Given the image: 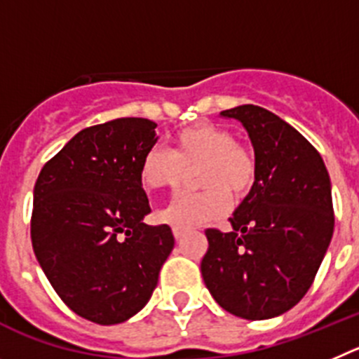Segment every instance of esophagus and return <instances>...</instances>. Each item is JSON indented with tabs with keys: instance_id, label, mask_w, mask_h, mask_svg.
<instances>
[{
	"instance_id": "1",
	"label": "esophagus",
	"mask_w": 359,
	"mask_h": 359,
	"mask_svg": "<svg viewBox=\"0 0 359 359\" xmlns=\"http://www.w3.org/2000/svg\"><path fill=\"white\" fill-rule=\"evenodd\" d=\"M173 236H175V240L177 241H180L184 238V231L182 229H177V227H173Z\"/></svg>"
}]
</instances>
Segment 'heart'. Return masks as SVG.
I'll return each mask as SVG.
<instances>
[{"label": "heart", "mask_w": 359, "mask_h": 359, "mask_svg": "<svg viewBox=\"0 0 359 359\" xmlns=\"http://www.w3.org/2000/svg\"><path fill=\"white\" fill-rule=\"evenodd\" d=\"M196 172L198 193H182L159 211V219L189 231L225 216L231 196L243 200L257 182L256 154L236 141L232 130L215 123H196L172 137V151L151 148L140 164V179L147 189H177Z\"/></svg>", "instance_id": "obj_1"}]
</instances>
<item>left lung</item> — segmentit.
Instances as JSON below:
<instances>
[{
	"label": "left lung",
	"instance_id": "left-lung-1",
	"mask_svg": "<svg viewBox=\"0 0 359 359\" xmlns=\"http://www.w3.org/2000/svg\"><path fill=\"white\" fill-rule=\"evenodd\" d=\"M240 119L257 159V182L229 222L205 229L200 270L212 299L247 320L288 311L315 280L334 229L329 173L316 148L257 105L222 111Z\"/></svg>",
	"mask_w": 359,
	"mask_h": 359
}]
</instances>
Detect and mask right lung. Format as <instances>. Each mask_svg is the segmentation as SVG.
Instances as JSON below:
<instances>
[{
    "label": "right lung",
    "instance_id": "1",
    "mask_svg": "<svg viewBox=\"0 0 359 359\" xmlns=\"http://www.w3.org/2000/svg\"><path fill=\"white\" fill-rule=\"evenodd\" d=\"M157 125L118 118L93 125L43 166L34 187L35 257L57 295L95 324L125 322L156 290L175 238L150 212L140 179Z\"/></svg>",
    "mask_w": 359,
    "mask_h": 359
}]
</instances>
